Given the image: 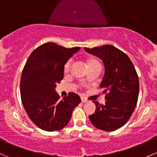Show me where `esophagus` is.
<instances>
[{
  "mask_svg": "<svg viewBox=\"0 0 157 157\" xmlns=\"http://www.w3.org/2000/svg\"><path fill=\"white\" fill-rule=\"evenodd\" d=\"M81 101H82V102H83V103H84V102H88L87 99H86V98H84V97H81Z\"/></svg>",
  "mask_w": 157,
  "mask_h": 157,
  "instance_id": "34e87169",
  "label": "esophagus"
}]
</instances>
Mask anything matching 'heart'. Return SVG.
I'll return each instance as SVG.
<instances>
[{
    "mask_svg": "<svg viewBox=\"0 0 157 157\" xmlns=\"http://www.w3.org/2000/svg\"><path fill=\"white\" fill-rule=\"evenodd\" d=\"M94 63H99V62H98L97 61H96V60H90V61H88V65H90V64H94ZM71 61H67L64 66V72L66 73L68 72L70 68H71Z\"/></svg>",
    "mask_w": 157,
    "mask_h": 157,
    "instance_id": "1",
    "label": "heart"
}]
</instances>
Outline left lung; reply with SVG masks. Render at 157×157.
<instances>
[{"instance_id": "obj_1", "label": "left lung", "mask_w": 157, "mask_h": 157, "mask_svg": "<svg viewBox=\"0 0 157 157\" xmlns=\"http://www.w3.org/2000/svg\"><path fill=\"white\" fill-rule=\"evenodd\" d=\"M85 51L101 58L105 66V74L100 84L105 93V105H96L90 115L96 128L113 131L122 127L129 120L137 102L139 80L134 66L128 56L115 46L109 45L85 48Z\"/></svg>"}]
</instances>
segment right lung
Segmentation results:
<instances>
[{"label":"right lung","instance_id":"obj_1","mask_svg":"<svg viewBox=\"0 0 157 157\" xmlns=\"http://www.w3.org/2000/svg\"><path fill=\"white\" fill-rule=\"evenodd\" d=\"M80 48L48 42L35 49L25 64L20 80L22 102L32 121L44 131L65 127L74 109L81 102L74 93L60 100L55 92L56 84L64 77V64Z\"/></svg>","mask_w":157,"mask_h":157}]
</instances>
